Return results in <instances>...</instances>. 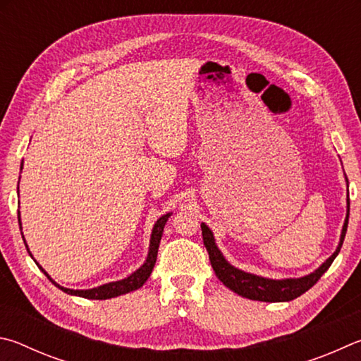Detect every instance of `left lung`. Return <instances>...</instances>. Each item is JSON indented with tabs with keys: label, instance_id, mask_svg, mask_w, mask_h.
<instances>
[{
	"label": "left lung",
	"instance_id": "obj_1",
	"mask_svg": "<svg viewBox=\"0 0 361 361\" xmlns=\"http://www.w3.org/2000/svg\"><path fill=\"white\" fill-rule=\"evenodd\" d=\"M349 211H350V201L347 200V217L343 226V233H341V241L334 254L328 258V260L322 264L319 269L309 276L300 277V279H283V281H274V279H264L260 276H254L249 273H244L241 269H236L235 267L225 260L224 255L220 254L216 243H214L212 231L207 228L204 224H201V231H203V241L206 245L207 254H209V260L214 268V273L222 281L226 287L233 292L244 296V298L255 300V301H267V302H279V301H292L298 298L302 293H306L314 283L324 276L325 271L331 267V263L336 255L339 254L341 247H343L344 236L347 231V224H349Z\"/></svg>",
	"mask_w": 361,
	"mask_h": 361
}]
</instances>
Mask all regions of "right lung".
Returning a JSON list of instances; mask_svg holds the SVG:
<instances>
[{
	"mask_svg": "<svg viewBox=\"0 0 361 361\" xmlns=\"http://www.w3.org/2000/svg\"><path fill=\"white\" fill-rule=\"evenodd\" d=\"M171 214H166V216H163L157 220V224L154 226V230H152V236H150V247H149V255H147V260L142 264L141 268L137 271H135L131 276L126 277V279L122 281H117V282H111V283H104V286L97 287V288H90V290H71V288H65L59 286V283L54 282L50 279V276L44 271L39 264V269L42 271L44 274H46L50 281H52L56 287L63 292L68 293V295H78L82 296V298H88V300H107V298H114V296H118V295H125L128 292H133V290H137L139 287L144 286V282L149 279V276L152 273V269L155 267V262H157V254H158V245H160L161 241V235H163V228H164V224H166L168 217ZM18 225L20 224V212H18ZM23 238V236H22ZM25 241V239H23ZM27 245V243H25ZM28 247V245H27ZM28 250V249H27ZM30 254V250H28Z\"/></svg>",
	"mask_w": 361,
	"mask_h": 361,
	"instance_id": "add662e5",
	"label": "right lung"
}]
</instances>
